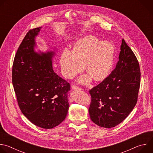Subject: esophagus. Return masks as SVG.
Wrapping results in <instances>:
<instances>
[{
	"label": "esophagus",
	"instance_id": "1",
	"mask_svg": "<svg viewBox=\"0 0 153 153\" xmlns=\"http://www.w3.org/2000/svg\"><path fill=\"white\" fill-rule=\"evenodd\" d=\"M71 88H72V89H73V90H81V88H80V87H79L78 86H76V85H73L72 86H71Z\"/></svg>",
	"mask_w": 153,
	"mask_h": 153
}]
</instances>
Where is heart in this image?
<instances>
[{"label": "heart", "mask_w": 153, "mask_h": 153, "mask_svg": "<svg viewBox=\"0 0 153 153\" xmlns=\"http://www.w3.org/2000/svg\"><path fill=\"white\" fill-rule=\"evenodd\" d=\"M114 49L110 43L88 36L83 38L74 46L73 51L64 49L61 54V71L67 78H71L83 70L95 80L105 79L110 73L114 61ZM89 76L80 79L85 83L90 80Z\"/></svg>", "instance_id": "heart-1"}]
</instances>
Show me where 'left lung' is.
Segmentation results:
<instances>
[{
	"instance_id": "left-lung-1",
	"label": "left lung",
	"mask_w": 153,
	"mask_h": 153,
	"mask_svg": "<svg viewBox=\"0 0 153 153\" xmlns=\"http://www.w3.org/2000/svg\"><path fill=\"white\" fill-rule=\"evenodd\" d=\"M115 69L89 93V114L97 125L110 128L123 122L136 106L140 70L134 53L123 39Z\"/></svg>"
}]
</instances>
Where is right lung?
I'll use <instances>...</instances> for the list:
<instances>
[{
    "label": "right lung",
    "instance_id": "1",
    "mask_svg": "<svg viewBox=\"0 0 153 153\" xmlns=\"http://www.w3.org/2000/svg\"><path fill=\"white\" fill-rule=\"evenodd\" d=\"M41 28L29 30L22 41L13 64L12 82L22 113L34 125L51 129L66 118L70 84L53 71V52L34 51V37Z\"/></svg>",
    "mask_w": 153,
    "mask_h": 153
}]
</instances>
